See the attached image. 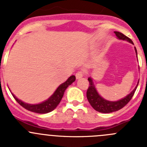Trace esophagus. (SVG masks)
<instances>
[{"instance_id": "34e87169", "label": "esophagus", "mask_w": 147, "mask_h": 147, "mask_svg": "<svg viewBox=\"0 0 147 147\" xmlns=\"http://www.w3.org/2000/svg\"><path fill=\"white\" fill-rule=\"evenodd\" d=\"M83 76H84V72H83V71H79V72H77L76 75H75V77H76L77 79H80V78H83Z\"/></svg>"}]
</instances>
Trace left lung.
<instances>
[{
  "label": "left lung",
  "instance_id": "1",
  "mask_svg": "<svg viewBox=\"0 0 147 147\" xmlns=\"http://www.w3.org/2000/svg\"><path fill=\"white\" fill-rule=\"evenodd\" d=\"M114 32H115L116 36H117V39L127 41V42H129L131 43H132V44H134L133 41L129 38L126 37L125 35H123L121 32H116V31ZM135 51L136 53V57H137V51L136 47ZM88 80L89 81V87L88 88L86 96H87L88 102L90 103V105H91V107L96 111L101 112V113H111V112H115V111H117L119 109H122L123 107H124L127 103L129 102L130 100L131 99V98L134 96V93H135L136 90V88L138 87V82H139V80H138L135 88L129 94H127L125 97L121 98L120 100H118V101H112L105 99V98H102L99 95V94L97 91L95 85H94V80H93L92 78L90 77V78H88Z\"/></svg>",
  "mask_w": 147,
  "mask_h": 147
}]
</instances>
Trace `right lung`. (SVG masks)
<instances>
[{
    "label": "right lung",
    "instance_id": "1",
    "mask_svg": "<svg viewBox=\"0 0 147 147\" xmlns=\"http://www.w3.org/2000/svg\"><path fill=\"white\" fill-rule=\"evenodd\" d=\"M75 75L70 76L64 83H61V85L59 86L57 90H55L54 93L48 99H46L44 101H42V102L39 103V104H35V105H31V104H27V103L24 102V101H21L20 99L16 98L12 93L11 94L13 96V98H15V100L22 107H23L24 109H27V110L30 111V112H35V113H49V112H51L53 109H56V107L58 106V105L60 103V101H61V98H62L63 96H64L65 90L67 88L68 86H70L73 82H75Z\"/></svg>",
    "mask_w": 147,
    "mask_h": 147
}]
</instances>
